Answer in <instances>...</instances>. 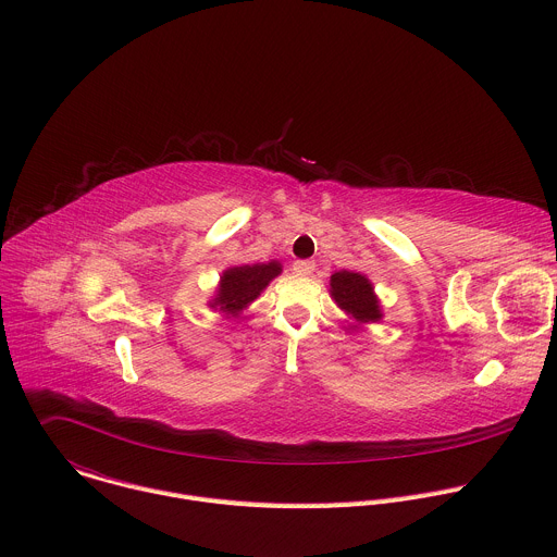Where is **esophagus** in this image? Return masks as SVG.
Masks as SVG:
<instances>
[{
  "label": "esophagus",
  "instance_id": "obj_1",
  "mask_svg": "<svg viewBox=\"0 0 557 557\" xmlns=\"http://www.w3.org/2000/svg\"><path fill=\"white\" fill-rule=\"evenodd\" d=\"M293 271H295L297 275H312L314 262H310V260H295V262H293Z\"/></svg>",
  "mask_w": 557,
  "mask_h": 557
}]
</instances>
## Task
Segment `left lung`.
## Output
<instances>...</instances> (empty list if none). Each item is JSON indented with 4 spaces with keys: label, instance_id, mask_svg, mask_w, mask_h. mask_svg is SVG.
<instances>
[{
    "label": "left lung",
    "instance_id": "1",
    "mask_svg": "<svg viewBox=\"0 0 557 557\" xmlns=\"http://www.w3.org/2000/svg\"><path fill=\"white\" fill-rule=\"evenodd\" d=\"M331 293L335 301L352 314L361 324H372L381 317L379 301L372 293V284L368 277L352 273V271H339L331 277Z\"/></svg>",
    "mask_w": 557,
    "mask_h": 557
}]
</instances>
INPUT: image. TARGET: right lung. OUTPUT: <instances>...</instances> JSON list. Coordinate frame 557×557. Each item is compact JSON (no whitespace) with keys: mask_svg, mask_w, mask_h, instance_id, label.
Wrapping results in <instances>:
<instances>
[{"mask_svg":"<svg viewBox=\"0 0 557 557\" xmlns=\"http://www.w3.org/2000/svg\"><path fill=\"white\" fill-rule=\"evenodd\" d=\"M280 271H282V267L277 262L228 269L222 275L218 297L211 301V306L213 308L218 306L226 314H237L267 288V284L275 275H280Z\"/></svg>","mask_w":557,"mask_h":557,"instance_id":"obj_1","label":"right lung"}]
</instances>
